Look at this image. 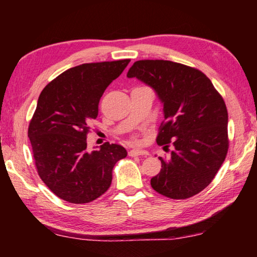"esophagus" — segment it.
<instances>
[{"instance_id":"1","label":"esophagus","mask_w":257,"mask_h":257,"mask_svg":"<svg viewBox=\"0 0 257 257\" xmlns=\"http://www.w3.org/2000/svg\"><path fill=\"white\" fill-rule=\"evenodd\" d=\"M149 152L144 150H132L129 151V156H138V155H147Z\"/></svg>"}]
</instances>
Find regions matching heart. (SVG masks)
<instances>
[{
	"mask_svg": "<svg viewBox=\"0 0 257 257\" xmlns=\"http://www.w3.org/2000/svg\"><path fill=\"white\" fill-rule=\"evenodd\" d=\"M133 141H134V142H135V141H136V139H135V138H134V139H133Z\"/></svg>",
	"mask_w": 257,
	"mask_h": 257,
	"instance_id": "1",
	"label": "heart"
}]
</instances>
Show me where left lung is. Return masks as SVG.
<instances>
[{
    "label": "left lung",
    "instance_id": "obj_1",
    "mask_svg": "<svg viewBox=\"0 0 257 257\" xmlns=\"http://www.w3.org/2000/svg\"><path fill=\"white\" fill-rule=\"evenodd\" d=\"M127 77L153 87L163 103L164 120L156 143L175 150L151 179L155 191L186 199L211 184L229 149L228 111L220 93L196 68L167 60H139Z\"/></svg>",
    "mask_w": 257,
    "mask_h": 257
}]
</instances>
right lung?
Listing matches in <instances>:
<instances>
[{"label": "right lung", "instance_id": "add662e5", "mask_svg": "<svg viewBox=\"0 0 257 257\" xmlns=\"http://www.w3.org/2000/svg\"><path fill=\"white\" fill-rule=\"evenodd\" d=\"M130 59L84 63L68 69L45 86L29 122L28 137L43 182L59 198L72 204L94 201L110 188L115 163L124 147L104 143L88 153L87 135L97 118L104 90Z\"/></svg>", "mask_w": 257, "mask_h": 257}]
</instances>
